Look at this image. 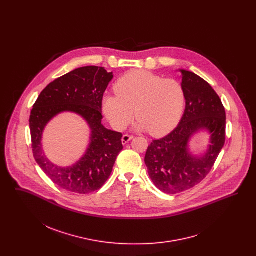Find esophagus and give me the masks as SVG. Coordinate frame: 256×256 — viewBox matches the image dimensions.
Here are the masks:
<instances>
[{"mask_svg": "<svg viewBox=\"0 0 256 256\" xmlns=\"http://www.w3.org/2000/svg\"><path fill=\"white\" fill-rule=\"evenodd\" d=\"M134 139V136H132V135H128V134H124V136L122 137V145H126V144H128L130 140H132Z\"/></svg>", "mask_w": 256, "mask_h": 256, "instance_id": "34e87169", "label": "esophagus"}]
</instances>
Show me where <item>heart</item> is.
<instances>
[{"label": "heart", "instance_id": "heart-1", "mask_svg": "<svg viewBox=\"0 0 256 256\" xmlns=\"http://www.w3.org/2000/svg\"><path fill=\"white\" fill-rule=\"evenodd\" d=\"M115 91L102 98V110L117 130L130 124L136 111L139 119L134 128L159 137L172 132L182 116L185 93L176 80L135 70L117 80Z\"/></svg>", "mask_w": 256, "mask_h": 256}]
</instances>
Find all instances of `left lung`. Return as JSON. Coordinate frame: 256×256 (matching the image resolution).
<instances>
[{
	"instance_id": "left-lung-1",
	"label": "left lung",
	"mask_w": 256,
	"mask_h": 256,
	"mask_svg": "<svg viewBox=\"0 0 256 256\" xmlns=\"http://www.w3.org/2000/svg\"><path fill=\"white\" fill-rule=\"evenodd\" d=\"M185 93V110L178 126L148 146L145 163L154 184L166 194H178L200 182L212 169L226 141V110L214 89L204 78L178 70ZM208 135L207 148L196 155L195 136Z\"/></svg>"
}]
</instances>
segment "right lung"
I'll return each instance as SVG.
<instances>
[{"instance_id":"add662e5","label":"right lung","mask_w":256,"mask_h":256,"mask_svg":"<svg viewBox=\"0 0 256 256\" xmlns=\"http://www.w3.org/2000/svg\"><path fill=\"white\" fill-rule=\"evenodd\" d=\"M112 78L113 73L104 67L78 68L50 82L40 93L30 112V128L36 161L52 182L67 191L88 194L100 189L108 180L122 150V134L102 124V97ZM64 112L82 116L90 130L85 154L67 168L50 162L42 145L46 124Z\"/></svg>"}]
</instances>
